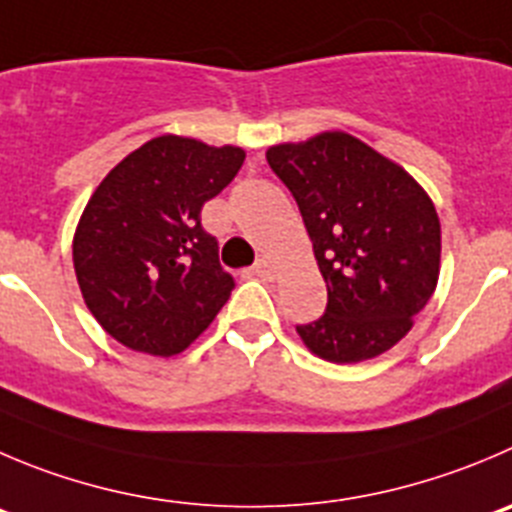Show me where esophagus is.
<instances>
[{"label": "esophagus", "mask_w": 512, "mask_h": 512, "mask_svg": "<svg viewBox=\"0 0 512 512\" xmlns=\"http://www.w3.org/2000/svg\"><path fill=\"white\" fill-rule=\"evenodd\" d=\"M251 274L259 276V279H274V264L269 259H259L253 264Z\"/></svg>", "instance_id": "34e87169"}]
</instances>
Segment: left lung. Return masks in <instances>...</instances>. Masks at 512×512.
<instances>
[{"mask_svg":"<svg viewBox=\"0 0 512 512\" xmlns=\"http://www.w3.org/2000/svg\"><path fill=\"white\" fill-rule=\"evenodd\" d=\"M299 206L326 309L299 337L326 362L379 357L412 329L440 276V218L422 186L347 133L266 150Z\"/></svg>","mask_w":512,"mask_h":512,"instance_id":"obj_1","label":"left lung"}]
</instances>
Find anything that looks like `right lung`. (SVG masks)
<instances>
[{
    "mask_svg": "<svg viewBox=\"0 0 512 512\" xmlns=\"http://www.w3.org/2000/svg\"><path fill=\"white\" fill-rule=\"evenodd\" d=\"M243 158L233 145L160 135L105 175L77 223L72 261L82 299L110 337L173 357L216 319L236 284L201 208Z\"/></svg>",
    "mask_w": 512,
    "mask_h": 512,
    "instance_id": "1",
    "label": "right lung"
}]
</instances>
